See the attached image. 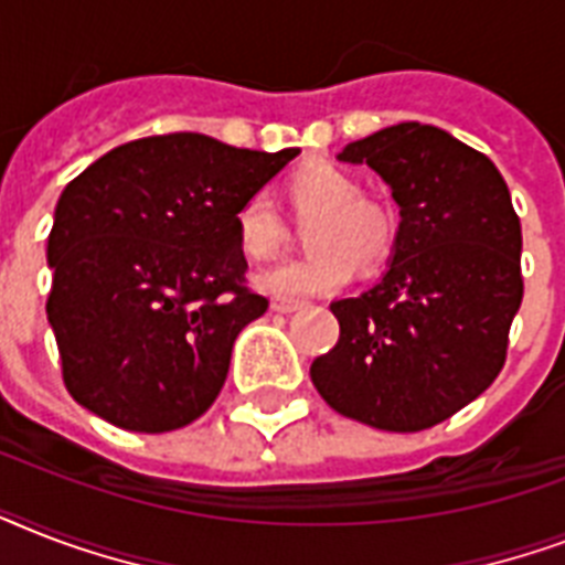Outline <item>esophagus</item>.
<instances>
[{"instance_id": "esophagus-1", "label": "esophagus", "mask_w": 565, "mask_h": 565, "mask_svg": "<svg viewBox=\"0 0 565 565\" xmlns=\"http://www.w3.org/2000/svg\"><path fill=\"white\" fill-rule=\"evenodd\" d=\"M301 308V301L292 299H273V310L275 313H296Z\"/></svg>"}]
</instances>
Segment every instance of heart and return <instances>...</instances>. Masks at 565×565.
<instances>
[{
    "label": "heart",
    "mask_w": 565,
    "mask_h": 565,
    "mask_svg": "<svg viewBox=\"0 0 565 565\" xmlns=\"http://www.w3.org/2000/svg\"><path fill=\"white\" fill-rule=\"evenodd\" d=\"M296 220L308 225L305 243L313 255L269 266L255 275V284L278 299L328 296L349 284L352 269H377L395 243V216L381 202L363 195L361 181L337 163L310 161L287 181ZM234 234L243 255L269 260L284 246V222L266 195H252L239 204Z\"/></svg>",
    "instance_id": "obj_1"
}]
</instances>
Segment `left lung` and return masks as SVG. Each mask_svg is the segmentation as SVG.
Returning a JSON list of instances; mask_svg holds the SVG:
<instances>
[{
	"mask_svg": "<svg viewBox=\"0 0 565 565\" xmlns=\"http://www.w3.org/2000/svg\"><path fill=\"white\" fill-rule=\"evenodd\" d=\"M366 163L398 204L384 278L331 305L340 340L310 377L337 413L381 430L434 428L504 366L522 305V225L487 154L398 122L337 154Z\"/></svg>",
	"mask_w": 565,
	"mask_h": 565,
	"instance_id": "8db88e82",
	"label": "left lung"
}]
</instances>
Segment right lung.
<instances>
[{
    "mask_svg": "<svg viewBox=\"0 0 565 565\" xmlns=\"http://www.w3.org/2000/svg\"><path fill=\"white\" fill-rule=\"evenodd\" d=\"M296 154L179 131L117 146L66 184L46 317L75 402L137 434L216 402L234 340L269 308L246 287L234 216Z\"/></svg>",
    "mask_w": 565,
    "mask_h": 565,
    "instance_id": "add662e5",
    "label": "right lung"
}]
</instances>
